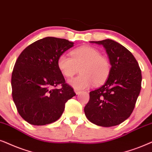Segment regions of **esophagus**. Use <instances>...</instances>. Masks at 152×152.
I'll list each match as a JSON object with an SVG mask.
<instances>
[{
    "label": "esophagus",
    "mask_w": 152,
    "mask_h": 152,
    "mask_svg": "<svg viewBox=\"0 0 152 152\" xmlns=\"http://www.w3.org/2000/svg\"><path fill=\"white\" fill-rule=\"evenodd\" d=\"M74 92L76 93V94H79L80 93V90H76V89H74Z\"/></svg>",
    "instance_id": "1"
}]
</instances>
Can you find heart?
Returning a JSON list of instances; mask_svg holds the SVG:
<instances>
[{
  "label": "heart",
  "mask_w": 152,
  "mask_h": 152,
  "mask_svg": "<svg viewBox=\"0 0 152 152\" xmlns=\"http://www.w3.org/2000/svg\"><path fill=\"white\" fill-rule=\"evenodd\" d=\"M58 67L66 78L72 77L80 69V75L71 79L68 83L76 90H83L94 83L96 86L104 83L110 70L108 60L101 52L91 46H83L72 52V57L61 54L58 58Z\"/></svg>",
  "instance_id": "heart-1"
}]
</instances>
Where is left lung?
I'll return each mask as SVG.
<instances>
[{
    "instance_id": "8db88e82",
    "label": "left lung",
    "mask_w": 152,
    "mask_h": 152,
    "mask_svg": "<svg viewBox=\"0 0 152 152\" xmlns=\"http://www.w3.org/2000/svg\"><path fill=\"white\" fill-rule=\"evenodd\" d=\"M90 42L104 46L111 68L106 83L90 92L85 114L98 126H116L128 119L134 109L141 90V70L133 54L118 42L110 39Z\"/></svg>"
}]
</instances>
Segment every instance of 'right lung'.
I'll return each instance as SVG.
<instances>
[{"label": "right lung", "mask_w": 152, "mask_h": 152, "mask_svg": "<svg viewBox=\"0 0 152 152\" xmlns=\"http://www.w3.org/2000/svg\"><path fill=\"white\" fill-rule=\"evenodd\" d=\"M74 46L65 39L47 37L26 47L12 74V98L18 112L28 123L42 126L56 122L65 103L75 96L58 67L59 56ZM61 84L60 89L53 88Z\"/></svg>", "instance_id": "1"}]
</instances>
